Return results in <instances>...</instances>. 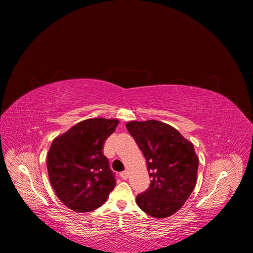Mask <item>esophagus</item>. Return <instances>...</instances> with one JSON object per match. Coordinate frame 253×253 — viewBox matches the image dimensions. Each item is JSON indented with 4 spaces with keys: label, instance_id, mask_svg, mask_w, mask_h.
Listing matches in <instances>:
<instances>
[{
    "label": "esophagus",
    "instance_id": "1",
    "mask_svg": "<svg viewBox=\"0 0 253 253\" xmlns=\"http://www.w3.org/2000/svg\"><path fill=\"white\" fill-rule=\"evenodd\" d=\"M120 177H121L122 179H127V177H128V173H127L126 171L121 172V173H120Z\"/></svg>",
    "mask_w": 253,
    "mask_h": 253
}]
</instances>
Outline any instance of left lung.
Here are the masks:
<instances>
[{"label": "left lung", "instance_id": "obj_1", "mask_svg": "<svg viewBox=\"0 0 253 253\" xmlns=\"http://www.w3.org/2000/svg\"><path fill=\"white\" fill-rule=\"evenodd\" d=\"M128 133L147 160L150 187L136 196L150 216L165 218L178 211L196 185L198 158L193 144L177 129L157 120L131 121Z\"/></svg>", "mask_w": 253, "mask_h": 253}]
</instances>
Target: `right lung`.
Instances as JSON below:
<instances>
[{"label":"right lung","mask_w":253,"mask_h":253,"mask_svg":"<svg viewBox=\"0 0 253 253\" xmlns=\"http://www.w3.org/2000/svg\"><path fill=\"white\" fill-rule=\"evenodd\" d=\"M118 124L117 119H87L52 141L47 155L49 180L70 209L89 212L99 208L116 185L102 150Z\"/></svg>","instance_id":"add662e5"}]
</instances>
